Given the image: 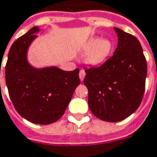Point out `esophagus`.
I'll list each match as a JSON object with an SVG mask.
<instances>
[{"mask_svg":"<svg viewBox=\"0 0 157 157\" xmlns=\"http://www.w3.org/2000/svg\"><path fill=\"white\" fill-rule=\"evenodd\" d=\"M85 75H86V73H85V71L82 70V71H80V73H79V77L81 79V81H83L84 78H85Z\"/></svg>","mask_w":157,"mask_h":157,"instance_id":"obj_1","label":"esophagus"}]
</instances>
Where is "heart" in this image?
Returning <instances> with one entry per match:
<instances>
[{
  "label": "heart",
  "instance_id": "obj_1",
  "mask_svg": "<svg viewBox=\"0 0 157 157\" xmlns=\"http://www.w3.org/2000/svg\"><path fill=\"white\" fill-rule=\"evenodd\" d=\"M112 47V42L108 38L99 40L98 37H94L90 39L84 48L85 51H88L86 62L93 66L101 64L109 57Z\"/></svg>",
  "mask_w": 157,
  "mask_h": 157
}]
</instances>
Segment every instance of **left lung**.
Masks as SVG:
<instances>
[{
	"label": "left lung",
	"mask_w": 157,
	"mask_h": 157,
	"mask_svg": "<svg viewBox=\"0 0 157 157\" xmlns=\"http://www.w3.org/2000/svg\"><path fill=\"white\" fill-rule=\"evenodd\" d=\"M118 44L114 54L98 67L84 68L88 105L98 119L109 122L124 120L143 99L147 63L139 40L114 28Z\"/></svg>",
	"instance_id": "8db88e82"
}]
</instances>
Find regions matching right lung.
I'll use <instances>...</instances> for the list:
<instances>
[{
    "label": "right lung",
    "instance_id": "1",
    "mask_svg": "<svg viewBox=\"0 0 157 157\" xmlns=\"http://www.w3.org/2000/svg\"><path fill=\"white\" fill-rule=\"evenodd\" d=\"M39 30L37 26L33 27L14 41L5 75L10 98L17 113L30 122L48 125L63 116L81 81L79 69H36L28 63V48Z\"/></svg>",
    "mask_w": 157,
    "mask_h": 157
}]
</instances>
